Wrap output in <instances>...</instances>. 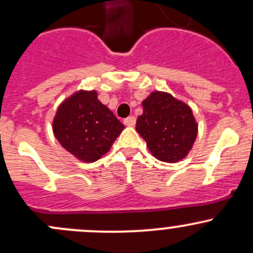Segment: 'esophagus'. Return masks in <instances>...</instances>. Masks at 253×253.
<instances>
[{
	"instance_id": "1",
	"label": "esophagus",
	"mask_w": 253,
	"mask_h": 253,
	"mask_svg": "<svg viewBox=\"0 0 253 253\" xmlns=\"http://www.w3.org/2000/svg\"><path fill=\"white\" fill-rule=\"evenodd\" d=\"M124 124L126 125V126H129V127L134 126V125H135V118H134V116H128V118L125 119Z\"/></svg>"
}]
</instances>
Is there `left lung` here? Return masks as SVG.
<instances>
[{
  "instance_id": "left-lung-1",
  "label": "left lung",
  "mask_w": 253,
  "mask_h": 253,
  "mask_svg": "<svg viewBox=\"0 0 253 253\" xmlns=\"http://www.w3.org/2000/svg\"><path fill=\"white\" fill-rule=\"evenodd\" d=\"M135 129L157 160L175 163L187 156L198 133L192 109L170 93L155 91L143 101Z\"/></svg>"
}]
</instances>
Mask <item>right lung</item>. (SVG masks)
<instances>
[{"label": "right lung", "instance_id": "add662e5", "mask_svg": "<svg viewBox=\"0 0 253 253\" xmlns=\"http://www.w3.org/2000/svg\"><path fill=\"white\" fill-rule=\"evenodd\" d=\"M124 128L112 110L98 101L95 90H80L65 99L52 121L59 143L86 163L107 154Z\"/></svg>", "mask_w": 253, "mask_h": 253}]
</instances>
